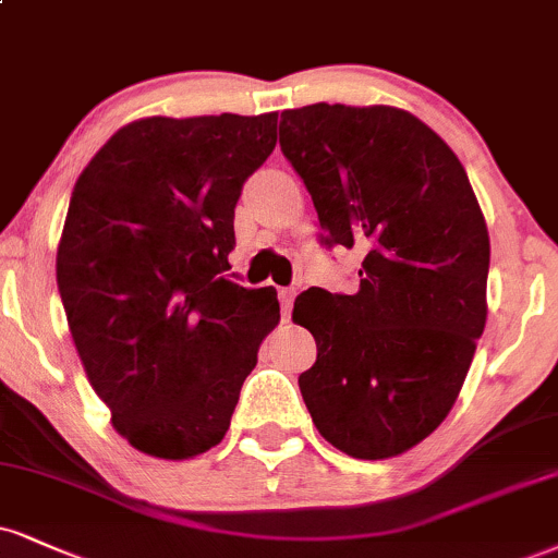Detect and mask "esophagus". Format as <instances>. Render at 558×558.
Returning <instances> with one entry per match:
<instances>
[{
	"label": "esophagus",
	"instance_id": "obj_1",
	"mask_svg": "<svg viewBox=\"0 0 558 558\" xmlns=\"http://www.w3.org/2000/svg\"><path fill=\"white\" fill-rule=\"evenodd\" d=\"M278 299H280V308H283V319L291 317V308H293V299H296V291H293V288H280Z\"/></svg>",
	"mask_w": 558,
	"mask_h": 558
}]
</instances>
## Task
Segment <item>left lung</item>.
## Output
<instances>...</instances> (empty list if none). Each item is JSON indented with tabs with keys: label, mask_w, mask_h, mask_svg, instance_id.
<instances>
[{
	"label": "left lung",
	"mask_w": 558,
	"mask_h": 558,
	"mask_svg": "<svg viewBox=\"0 0 558 558\" xmlns=\"http://www.w3.org/2000/svg\"><path fill=\"white\" fill-rule=\"evenodd\" d=\"M327 246L364 254L353 296L308 288L293 322L317 340L299 377L319 434L359 460L424 441L458 400L486 327V220L445 140L395 106L280 113Z\"/></svg>",
	"instance_id": "1"
}]
</instances>
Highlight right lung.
Here are the masks:
<instances>
[{"mask_svg":"<svg viewBox=\"0 0 558 558\" xmlns=\"http://www.w3.org/2000/svg\"><path fill=\"white\" fill-rule=\"evenodd\" d=\"M278 113L147 117L72 190L57 286L87 379L140 452L190 460L223 439L275 288L228 280L233 207L272 153Z\"/></svg>","mask_w":558,"mask_h":558,"instance_id":"add662e5","label":"right lung"}]
</instances>
